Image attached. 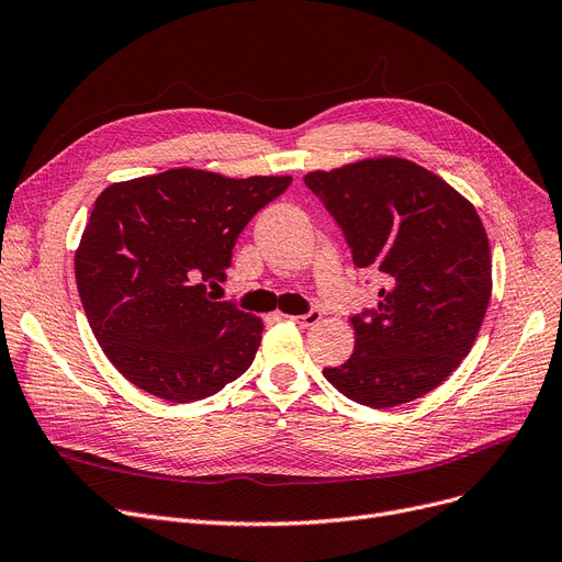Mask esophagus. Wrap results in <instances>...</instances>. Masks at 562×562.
Segmentation results:
<instances>
[{
    "mask_svg": "<svg viewBox=\"0 0 562 562\" xmlns=\"http://www.w3.org/2000/svg\"><path fill=\"white\" fill-rule=\"evenodd\" d=\"M321 318H323L321 311H308V313H304V316H290V321H295L302 327H316L321 323Z\"/></svg>",
    "mask_w": 562,
    "mask_h": 562,
    "instance_id": "1",
    "label": "esophagus"
}]
</instances>
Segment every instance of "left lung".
Returning <instances> with one entry per match:
<instances>
[{
	"instance_id": "left-lung-1",
	"label": "left lung",
	"mask_w": 562,
	"mask_h": 562,
	"mask_svg": "<svg viewBox=\"0 0 562 562\" xmlns=\"http://www.w3.org/2000/svg\"><path fill=\"white\" fill-rule=\"evenodd\" d=\"M316 193L357 267L387 288L371 318H352L355 350L323 375L369 408H394L436 390L473 348L491 300V251L465 195L403 156L311 170Z\"/></svg>"
}]
</instances>
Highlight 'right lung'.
Here are the masks:
<instances>
[{
    "mask_svg": "<svg viewBox=\"0 0 562 562\" xmlns=\"http://www.w3.org/2000/svg\"><path fill=\"white\" fill-rule=\"evenodd\" d=\"M290 175L172 168L101 191L76 249V283L99 346L128 383L191 403L251 367L262 321L214 302L246 223Z\"/></svg>",
    "mask_w": 562,
    "mask_h": 562,
    "instance_id": "add662e5",
    "label": "right lung"
}]
</instances>
